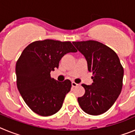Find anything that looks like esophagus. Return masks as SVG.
<instances>
[{
	"label": "esophagus",
	"instance_id": "1",
	"mask_svg": "<svg viewBox=\"0 0 135 135\" xmlns=\"http://www.w3.org/2000/svg\"><path fill=\"white\" fill-rule=\"evenodd\" d=\"M78 85V84H76V82H71V86H72L73 87H76V86H77Z\"/></svg>",
	"mask_w": 135,
	"mask_h": 135
}]
</instances>
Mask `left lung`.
<instances>
[{"label":"left lung","instance_id":"left-lung-1","mask_svg":"<svg viewBox=\"0 0 135 135\" xmlns=\"http://www.w3.org/2000/svg\"><path fill=\"white\" fill-rule=\"evenodd\" d=\"M72 43L84 56L88 70L93 74L91 85L82 84L85 94L78 97V103L86 114H103L114 105L122 88L124 69L118 56L108 46L95 40Z\"/></svg>","mask_w":135,"mask_h":135}]
</instances>
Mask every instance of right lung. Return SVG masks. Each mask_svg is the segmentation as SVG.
Returning a JSON list of instances; mask_svg holds the SVG:
<instances>
[{"label":"right lung","instance_id":"right-lung-1","mask_svg":"<svg viewBox=\"0 0 135 135\" xmlns=\"http://www.w3.org/2000/svg\"><path fill=\"white\" fill-rule=\"evenodd\" d=\"M70 42L49 40L35 41L23 51L16 63L17 86L27 106L36 114L49 116L61 108L70 91V80L58 82L51 78V71L59 68L65 54L76 53Z\"/></svg>","mask_w":135,"mask_h":135}]
</instances>
